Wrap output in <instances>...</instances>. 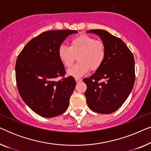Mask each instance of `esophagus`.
Returning a JSON list of instances; mask_svg holds the SVG:
<instances>
[{"mask_svg": "<svg viewBox=\"0 0 151 151\" xmlns=\"http://www.w3.org/2000/svg\"><path fill=\"white\" fill-rule=\"evenodd\" d=\"M76 81L77 83H79V82L82 81V79H80V78H76Z\"/></svg>", "mask_w": 151, "mask_h": 151, "instance_id": "esophagus-1", "label": "esophagus"}]
</instances>
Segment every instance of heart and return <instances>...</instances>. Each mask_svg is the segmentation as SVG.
Listing matches in <instances>:
<instances>
[{
  "mask_svg": "<svg viewBox=\"0 0 151 151\" xmlns=\"http://www.w3.org/2000/svg\"><path fill=\"white\" fill-rule=\"evenodd\" d=\"M58 54L66 68L71 67L77 57L78 63L68 70L67 74L78 78L87 73L90 69L95 71L100 69L106 58V49L102 40H96L88 35H81L72 39L69 47L61 45Z\"/></svg>",
  "mask_w": 151,
  "mask_h": 151,
  "instance_id": "b5f03b06",
  "label": "heart"
}]
</instances>
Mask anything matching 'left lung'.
I'll return each mask as SVG.
<instances>
[{
  "mask_svg": "<svg viewBox=\"0 0 151 151\" xmlns=\"http://www.w3.org/2000/svg\"><path fill=\"white\" fill-rule=\"evenodd\" d=\"M98 35L105 44L106 58L100 69L89 78L84 93L91 110L109 114L117 111L129 97L135 82V61L127 45L102 29L87 32Z\"/></svg>",
  "mask_w": 151,
  "mask_h": 151,
  "instance_id": "1",
  "label": "left lung"
}]
</instances>
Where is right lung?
Here are the masks:
<instances>
[{
    "label": "right lung",
    "instance_id": "1",
    "mask_svg": "<svg viewBox=\"0 0 151 151\" xmlns=\"http://www.w3.org/2000/svg\"><path fill=\"white\" fill-rule=\"evenodd\" d=\"M76 30H51L28 42L16 63V80L22 100L37 114L53 117L67 110L76 82L65 78V69L58 51ZM61 77L60 80L56 78Z\"/></svg>",
    "mask_w": 151,
    "mask_h": 151
}]
</instances>
